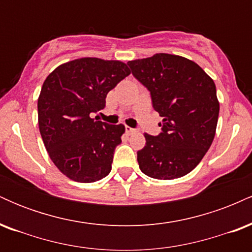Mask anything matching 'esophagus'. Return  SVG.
Wrapping results in <instances>:
<instances>
[{
    "mask_svg": "<svg viewBox=\"0 0 252 252\" xmlns=\"http://www.w3.org/2000/svg\"><path fill=\"white\" fill-rule=\"evenodd\" d=\"M126 134H132V132H135L136 131V129H132V128H130V126H126Z\"/></svg>",
    "mask_w": 252,
    "mask_h": 252,
    "instance_id": "34e87169",
    "label": "esophagus"
}]
</instances>
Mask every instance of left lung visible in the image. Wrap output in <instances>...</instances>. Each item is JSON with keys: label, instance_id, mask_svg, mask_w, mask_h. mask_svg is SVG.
<instances>
[{"label": "left lung", "instance_id": "1", "mask_svg": "<svg viewBox=\"0 0 252 252\" xmlns=\"http://www.w3.org/2000/svg\"><path fill=\"white\" fill-rule=\"evenodd\" d=\"M128 65L150 91L153 108L162 117L160 135L144 132L146 146L137 152L140 169L158 180L189 174L216 135L219 100L215 82L198 63L175 54L156 53Z\"/></svg>", "mask_w": 252, "mask_h": 252}]
</instances>
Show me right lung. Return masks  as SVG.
I'll list each match as a JSON object with an SVG mask.
<instances>
[{
  "mask_svg": "<svg viewBox=\"0 0 252 252\" xmlns=\"http://www.w3.org/2000/svg\"><path fill=\"white\" fill-rule=\"evenodd\" d=\"M131 73L120 60L79 58L48 74L37 98V122L52 162L77 182H94L111 170L115 148L126 132L91 118L105 108V98Z\"/></svg>",
  "mask_w": 252,
  "mask_h": 252,
  "instance_id": "add662e5",
  "label": "right lung"
}]
</instances>
